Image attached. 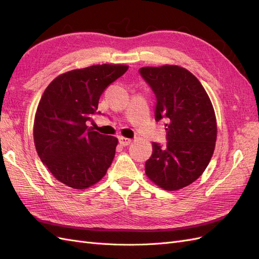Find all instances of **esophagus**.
I'll return each mask as SVG.
<instances>
[{"label":"esophagus","mask_w":259,"mask_h":259,"mask_svg":"<svg viewBox=\"0 0 259 259\" xmlns=\"http://www.w3.org/2000/svg\"><path fill=\"white\" fill-rule=\"evenodd\" d=\"M119 143H120L121 146H124V147H125V146L131 145L132 139L126 138V137H123V136H120V137H119Z\"/></svg>","instance_id":"34e87169"}]
</instances>
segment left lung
<instances>
[{
    "mask_svg": "<svg viewBox=\"0 0 259 259\" xmlns=\"http://www.w3.org/2000/svg\"><path fill=\"white\" fill-rule=\"evenodd\" d=\"M139 73L156 97L155 121L167 122V143H152L146 175L164 190L182 189L203 174L214 153L213 105L200 81L183 67H144Z\"/></svg>",
    "mask_w": 259,
    "mask_h": 259,
    "instance_id": "obj_1",
    "label": "left lung"
}]
</instances>
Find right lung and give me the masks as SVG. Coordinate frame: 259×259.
Masks as SVG:
<instances>
[{
	"mask_svg": "<svg viewBox=\"0 0 259 259\" xmlns=\"http://www.w3.org/2000/svg\"><path fill=\"white\" fill-rule=\"evenodd\" d=\"M127 69L104 64L71 70L44 91L34 117V145L44 165L60 183L86 189L110 167L117 138L99 134L86 122L96 113L101 94Z\"/></svg>",
	"mask_w": 259,
	"mask_h": 259,
	"instance_id": "1",
	"label": "right lung"
}]
</instances>
